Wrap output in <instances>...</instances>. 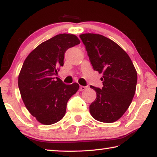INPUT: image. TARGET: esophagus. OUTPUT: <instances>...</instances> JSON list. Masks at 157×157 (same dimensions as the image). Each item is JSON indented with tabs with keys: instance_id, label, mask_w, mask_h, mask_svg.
Listing matches in <instances>:
<instances>
[{
	"instance_id": "esophagus-1",
	"label": "esophagus",
	"mask_w": 157,
	"mask_h": 157,
	"mask_svg": "<svg viewBox=\"0 0 157 157\" xmlns=\"http://www.w3.org/2000/svg\"><path fill=\"white\" fill-rule=\"evenodd\" d=\"M86 89V87L84 86H79V91H84V90H85Z\"/></svg>"
}]
</instances>
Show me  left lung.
Here are the masks:
<instances>
[{
    "label": "left lung",
    "instance_id": "8db88e82",
    "mask_svg": "<svg viewBox=\"0 0 157 157\" xmlns=\"http://www.w3.org/2000/svg\"><path fill=\"white\" fill-rule=\"evenodd\" d=\"M95 71L102 73V89L90 86L96 98L89 106L93 118L113 123L129 107L136 88L137 73L127 52L115 42L101 34L79 35Z\"/></svg>",
    "mask_w": 157,
    "mask_h": 157
}]
</instances>
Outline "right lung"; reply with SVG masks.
Masks as SVG:
<instances>
[{"instance_id": "add662e5", "label": "right lung", "mask_w": 157, "mask_h": 157, "mask_svg": "<svg viewBox=\"0 0 157 157\" xmlns=\"http://www.w3.org/2000/svg\"><path fill=\"white\" fill-rule=\"evenodd\" d=\"M80 43L74 34H59L39 44L26 57L18 78L25 106L39 123L48 125L64 116L79 84H66L57 75L66 50Z\"/></svg>"}]
</instances>
